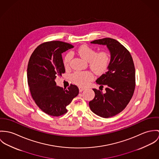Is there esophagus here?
Returning <instances> with one entry per match:
<instances>
[{
  "instance_id": "esophagus-1",
  "label": "esophagus",
  "mask_w": 159,
  "mask_h": 159,
  "mask_svg": "<svg viewBox=\"0 0 159 159\" xmlns=\"http://www.w3.org/2000/svg\"><path fill=\"white\" fill-rule=\"evenodd\" d=\"M79 91H80V92H82V91H83L85 88H83V87H79Z\"/></svg>"
}]
</instances>
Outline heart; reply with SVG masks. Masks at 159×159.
<instances>
[{"instance_id": "obj_1", "label": "heart", "mask_w": 159, "mask_h": 159, "mask_svg": "<svg viewBox=\"0 0 159 159\" xmlns=\"http://www.w3.org/2000/svg\"><path fill=\"white\" fill-rule=\"evenodd\" d=\"M77 52L88 61L89 67L97 74L105 72L110 65V56L105 51L96 52L94 48L87 45H82L77 49ZM72 57V53H68L64 57L63 65L65 68L69 67ZM93 78V74L87 71L76 72L72 75V82L80 87L87 86Z\"/></svg>"}]
</instances>
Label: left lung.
Wrapping results in <instances>:
<instances>
[{
  "label": "left lung",
  "mask_w": 159,
  "mask_h": 159,
  "mask_svg": "<svg viewBox=\"0 0 159 159\" xmlns=\"http://www.w3.org/2000/svg\"><path fill=\"white\" fill-rule=\"evenodd\" d=\"M93 44L106 45L111 55L108 71L96 80L106 85L105 93L95 88L94 98L89 102L91 110L102 117H112L127 106L135 88V70L132 57L129 51L120 42L110 38L94 40Z\"/></svg>",
  "instance_id": "1"
}]
</instances>
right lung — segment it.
I'll return each mask as SVG.
<instances>
[{
	"label": "right lung",
	"mask_w": 159,
	"mask_h": 159,
	"mask_svg": "<svg viewBox=\"0 0 159 159\" xmlns=\"http://www.w3.org/2000/svg\"><path fill=\"white\" fill-rule=\"evenodd\" d=\"M74 48L69 43L52 41L39 45L31 55L27 66V82L32 98L46 114L59 116L66 113L79 88L72 85L68 89L56 85L57 75L65 72L61 53Z\"/></svg>",
	"instance_id": "add662e5"
}]
</instances>
